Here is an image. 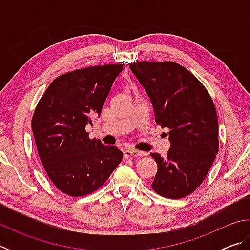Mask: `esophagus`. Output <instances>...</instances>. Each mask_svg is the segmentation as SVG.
Listing matches in <instances>:
<instances>
[{
  "label": "esophagus",
  "mask_w": 250,
  "mask_h": 250,
  "mask_svg": "<svg viewBox=\"0 0 250 250\" xmlns=\"http://www.w3.org/2000/svg\"><path fill=\"white\" fill-rule=\"evenodd\" d=\"M143 153L142 152H140V151H138V150H133V149H125V151H124V156L125 159H128V158H131V156H141Z\"/></svg>",
  "instance_id": "esophagus-1"
}]
</instances>
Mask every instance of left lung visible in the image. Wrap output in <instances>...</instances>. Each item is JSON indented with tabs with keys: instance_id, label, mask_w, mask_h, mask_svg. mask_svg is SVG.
<instances>
[{
	"instance_id": "left-lung-1",
	"label": "left lung",
	"mask_w": 250,
	"mask_h": 250,
	"mask_svg": "<svg viewBox=\"0 0 250 250\" xmlns=\"http://www.w3.org/2000/svg\"><path fill=\"white\" fill-rule=\"evenodd\" d=\"M153 105L156 124L167 128L171 147L158 164L152 188L167 198H182L202 184L218 153V120L213 99L200 80L173 62L130 64Z\"/></svg>"
}]
</instances>
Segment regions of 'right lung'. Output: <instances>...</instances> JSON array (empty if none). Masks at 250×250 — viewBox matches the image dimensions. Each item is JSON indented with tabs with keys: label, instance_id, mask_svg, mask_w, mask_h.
<instances>
[{
	"label": "right lung",
	"instance_id": "add662e5",
	"mask_svg": "<svg viewBox=\"0 0 250 250\" xmlns=\"http://www.w3.org/2000/svg\"><path fill=\"white\" fill-rule=\"evenodd\" d=\"M122 69V64H112L69 71L55 79L37 104L32 130L40 159L50 181L67 195L97 191L124 158L118 147L86 132Z\"/></svg>",
	"mask_w": 250,
	"mask_h": 250
}]
</instances>
